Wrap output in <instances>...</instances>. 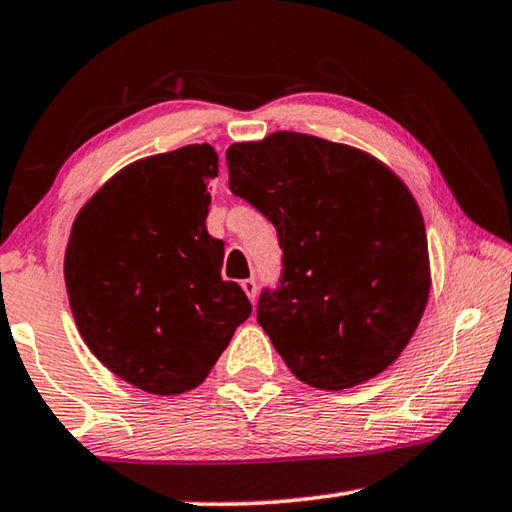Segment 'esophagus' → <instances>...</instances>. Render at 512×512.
<instances>
[{
	"label": "esophagus",
	"mask_w": 512,
	"mask_h": 512,
	"mask_svg": "<svg viewBox=\"0 0 512 512\" xmlns=\"http://www.w3.org/2000/svg\"><path fill=\"white\" fill-rule=\"evenodd\" d=\"M241 289L246 291V296L250 298V302L257 300V282L255 280H244V282H241Z\"/></svg>",
	"instance_id": "obj_1"
}]
</instances>
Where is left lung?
<instances>
[{
  "label": "left lung",
  "mask_w": 512,
  "mask_h": 512,
  "mask_svg": "<svg viewBox=\"0 0 512 512\" xmlns=\"http://www.w3.org/2000/svg\"><path fill=\"white\" fill-rule=\"evenodd\" d=\"M230 192L275 225L282 273L257 323L289 370L343 391L400 357L429 298L420 207L372 155L302 133L225 151Z\"/></svg>",
  "instance_id": "8db88e82"
}]
</instances>
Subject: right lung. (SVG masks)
I'll list each match as a JSON object with an SVG mask.
<instances>
[{
    "label": "right lung",
    "mask_w": 512,
    "mask_h": 512,
    "mask_svg": "<svg viewBox=\"0 0 512 512\" xmlns=\"http://www.w3.org/2000/svg\"><path fill=\"white\" fill-rule=\"evenodd\" d=\"M219 176L210 144L137 160L76 216L65 284L94 357L153 395L192 391L253 311L223 282V241L205 228Z\"/></svg>",
    "instance_id": "right-lung-1"
}]
</instances>
